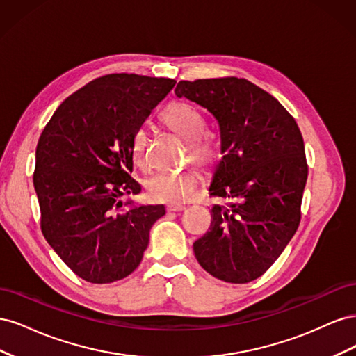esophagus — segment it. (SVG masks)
Here are the masks:
<instances>
[{
    "label": "esophagus",
    "mask_w": 356,
    "mask_h": 356,
    "mask_svg": "<svg viewBox=\"0 0 356 356\" xmlns=\"http://www.w3.org/2000/svg\"><path fill=\"white\" fill-rule=\"evenodd\" d=\"M186 208L182 207V204H168L166 207V211L168 212H181V211H184Z\"/></svg>",
    "instance_id": "esophagus-1"
}]
</instances>
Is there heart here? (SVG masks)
<instances>
[{"label": "heart", "instance_id": "1", "mask_svg": "<svg viewBox=\"0 0 356 356\" xmlns=\"http://www.w3.org/2000/svg\"><path fill=\"white\" fill-rule=\"evenodd\" d=\"M160 120L172 132L188 143L191 160L209 168L217 160L218 152L209 135L204 134V122L196 108L187 102H170L160 113ZM148 138L144 129L138 127L131 139V156L139 168L145 166ZM199 184V172L188 168L178 174H156L145 181L148 197L160 203H181L191 197Z\"/></svg>", "mask_w": 356, "mask_h": 356}]
</instances>
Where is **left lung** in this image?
Returning <instances> with one entry per match:
<instances>
[{
    "mask_svg": "<svg viewBox=\"0 0 356 356\" xmlns=\"http://www.w3.org/2000/svg\"><path fill=\"white\" fill-rule=\"evenodd\" d=\"M175 95L207 108L220 129L222 159L209 195V230L193 243L213 277L246 284L264 275L301 220L307 161L300 129L282 104L238 77L178 83Z\"/></svg>",
    "mask_w": 356,
    "mask_h": 356,
    "instance_id": "left-lung-1",
    "label": "left lung"
}]
</instances>
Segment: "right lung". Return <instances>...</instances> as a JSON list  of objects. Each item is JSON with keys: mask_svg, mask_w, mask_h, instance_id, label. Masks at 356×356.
I'll return each instance as SVG.
<instances>
[{"mask_svg": "<svg viewBox=\"0 0 356 356\" xmlns=\"http://www.w3.org/2000/svg\"><path fill=\"white\" fill-rule=\"evenodd\" d=\"M175 80L106 74L63 101L37 144L34 187L41 232L71 270L90 284L131 275L143 260L163 204L122 202L141 186L131 177V139Z\"/></svg>", "mask_w": 356, "mask_h": 356, "instance_id": "1", "label": "right lung"}]
</instances>
